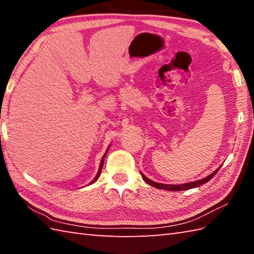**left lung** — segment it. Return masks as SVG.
<instances>
[{"mask_svg":"<svg viewBox=\"0 0 254 254\" xmlns=\"http://www.w3.org/2000/svg\"><path fill=\"white\" fill-rule=\"evenodd\" d=\"M220 168V167H219ZM219 168H217L215 171H213L212 174H210L209 176H207L206 178H203V179H199V180H196V181H193V182H188V183H181V185H164V183H158V182H154L153 180L148 179L147 177H145L142 172V178L145 180V182H147L148 185H150L152 187H155L157 189H161V190H168V191H183V190H190V189H193V188H197L199 186L204 185V183L208 182L212 178L217 174Z\"/></svg>","mask_w":254,"mask_h":254,"instance_id":"obj_1","label":"left lung"}]
</instances>
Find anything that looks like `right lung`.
I'll list each match as a JSON object with an SVG mask.
<instances>
[{
    "instance_id": "right-lung-1",
    "label": "right lung",
    "mask_w": 254,
    "mask_h": 254,
    "mask_svg": "<svg viewBox=\"0 0 254 254\" xmlns=\"http://www.w3.org/2000/svg\"><path fill=\"white\" fill-rule=\"evenodd\" d=\"M109 147H110V145L109 146H108V148H107V150H106V153H105V155L102 156V158H101V161H100V166H99V169H98V172H97V175H96V177L94 178L93 179V181L90 182V185L91 183H94V182H96L97 180H98V178H99V176H100V174H101V169H102V166H104V160H105V157H106V155H107V153H108V149H109Z\"/></svg>"
}]
</instances>
